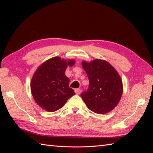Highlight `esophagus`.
Here are the masks:
<instances>
[{
	"label": "esophagus",
	"instance_id": "34e87169",
	"mask_svg": "<svg viewBox=\"0 0 153 153\" xmlns=\"http://www.w3.org/2000/svg\"><path fill=\"white\" fill-rule=\"evenodd\" d=\"M75 92L76 94H80L81 92V90L80 89H75Z\"/></svg>",
	"mask_w": 153,
	"mask_h": 153
}]
</instances>
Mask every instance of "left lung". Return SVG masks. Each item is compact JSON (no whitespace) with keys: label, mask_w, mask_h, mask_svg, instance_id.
I'll list each match as a JSON object with an SVG mask.
<instances>
[{"label":"left lung","mask_w":153,"mask_h":153,"mask_svg":"<svg viewBox=\"0 0 153 153\" xmlns=\"http://www.w3.org/2000/svg\"><path fill=\"white\" fill-rule=\"evenodd\" d=\"M82 66L89 80V88L81 94L87 108L92 112L104 114L110 112L117 105L123 92L121 78L110 63L96 59Z\"/></svg>","instance_id":"8db88e82"}]
</instances>
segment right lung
<instances>
[{"label":"right lung","instance_id":"add662e5","mask_svg":"<svg viewBox=\"0 0 153 153\" xmlns=\"http://www.w3.org/2000/svg\"><path fill=\"white\" fill-rule=\"evenodd\" d=\"M75 63L74 59L54 57L37 68L31 79L30 90L40 107L49 112H55L75 95V92L69 87V78L65 75L68 66L71 67Z\"/></svg>","mask_w":153,"mask_h":153}]
</instances>
